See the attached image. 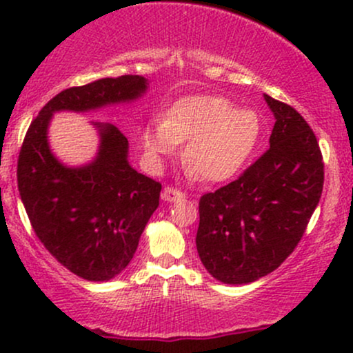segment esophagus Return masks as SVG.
Segmentation results:
<instances>
[{"instance_id": "1", "label": "esophagus", "mask_w": 353, "mask_h": 353, "mask_svg": "<svg viewBox=\"0 0 353 353\" xmlns=\"http://www.w3.org/2000/svg\"><path fill=\"white\" fill-rule=\"evenodd\" d=\"M184 197V194L181 192L179 189H174V188H164L163 190V199L168 202H176Z\"/></svg>"}]
</instances>
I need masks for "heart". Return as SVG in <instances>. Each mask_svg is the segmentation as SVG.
Instances as JSON below:
<instances>
[{"mask_svg":"<svg viewBox=\"0 0 353 353\" xmlns=\"http://www.w3.org/2000/svg\"><path fill=\"white\" fill-rule=\"evenodd\" d=\"M262 136L255 111L239 109L221 96H188L151 119L141 131V148L152 168L184 144L182 161L202 181H228L244 168Z\"/></svg>","mask_w":353,"mask_h":353,"instance_id":"1","label":"heart"}]
</instances>
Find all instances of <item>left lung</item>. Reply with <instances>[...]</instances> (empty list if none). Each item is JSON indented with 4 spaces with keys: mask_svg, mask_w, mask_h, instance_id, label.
<instances>
[{
    "mask_svg": "<svg viewBox=\"0 0 353 353\" xmlns=\"http://www.w3.org/2000/svg\"><path fill=\"white\" fill-rule=\"evenodd\" d=\"M264 99L275 117L269 151L237 181L199 201L197 254L216 281L230 285L277 269L322 196L323 163L314 131L292 106Z\"/></svg>",
    "mask_w": 353,
    "mask_h": 353,
    "instance_id": "8db88e82",
    "label": "left lung"
}]
</instances>
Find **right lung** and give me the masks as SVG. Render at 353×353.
<instances>
[{"instance_id":"right-lung-1","label":"right lung","mask_w":353,"mask_h":353,"mask_svg":"<svg viewBox=\"0 0 353 353\" xmlns=\"http://www.w3.org/2000/svg\"><path fill=\"white\" fill-rule=\"evenodd\" d=\"M148 88L144 76L125 74L64 89L39 111L19 152L18 189L36 236L56 261L86 281H111L129 265L159 205L161 184L129 164V143L116 125L91 121L99 145L83 165L61 163L48 129L56 112L134 103Z\"/></svg>"}]
</instances>
